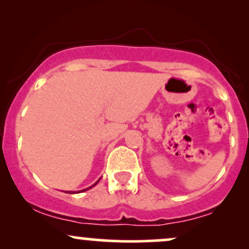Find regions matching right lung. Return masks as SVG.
Instances as JSON below:
<instances>
[{
  "label": "right lung",
  "instance_id": "obj_1",
  "mask_svg": "<svg viewBox=\"0 0 249 249\" xmlns=\"http://www.w3.org/2000/svg\"><path fill=\"white\" fill-rule=\"evenodd\" d=\"M99 180H101V179H99ZM99 180H98V181H99ZM98 181H97V182H98ZM97 182H95V184H93L92 186H90V187L85 188V190H82V191H67V193H70V194H75V193H79V192H84V191H88V190H90V188H92L93 186H96V185H97Z\"/></svg>",
  "mask_w": 249,
  "mask_h": 249
}]
</instances>
